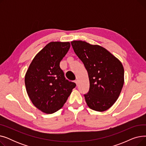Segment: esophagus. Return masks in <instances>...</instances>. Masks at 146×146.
I'll use <instances>...</instances> for the list:
<instances>
[{
  "instance_id": "esophagus-1",
  "label": "esophagus",
  "mask_w": 146,
  "mask_h": 146,
  "mask_svg": "<svg viewBox=\"0 0 146 146\" xmlns=\"http://www.w3.org/2000/svg\"><path fill=\"white\" fill-rule=\"evenodd\" d=\"M74 83L76 84V85H78V80H75V81H74Z\"/></svg>"
}]
</instances>
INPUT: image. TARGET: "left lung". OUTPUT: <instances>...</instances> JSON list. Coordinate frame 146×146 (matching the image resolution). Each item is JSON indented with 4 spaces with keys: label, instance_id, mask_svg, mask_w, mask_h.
<instances>
[{
    "label": "left lung",
    "instance_id": "obj_1",
    "mask_svg": "<svg viewBox=\"0 0 146 146\" xmlns=\"http://www.w3.org/2000/svg\"><path fill=\"white\" fill-rule=\"evenodd\" d=\"M71 44L88 73L89 90L84 95L88 106L96 111H106L117 101L123 87V66L100 45L83 41H73Z\"/></svg>",
    "mask_w": 146,
    "mask_h": 146
}]
</instances>
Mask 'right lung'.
Instances as JSON below:
<instances>
[{
  "label": "right lung",
  "instance_id": "obj_1",
  "mask_svg": "<svg viewBox=\"0 0 146 146\" xmlns=\"http://www.w3.org/2000/svg\"><path fill=\"white\" fill-rule=\"evenodd\" d=\"M69 42H51L35 56L25 76L27 92L36 108L45 113L61 109L76 84L64 78L60 63L66 56Z\"/></svg>",
  "mask_w": 146,
  "mask_h": 146
}]
</instances>
